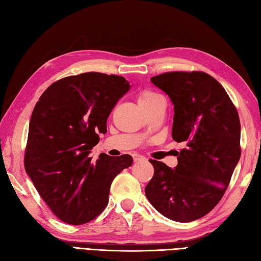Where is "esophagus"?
Listing matches in <instances>:
<instances>
[{
	"mask_svg": "<svg viewBox=\"0 0 261 261\" xmlns=\"http://www.w3.org/2000/svg\"><path fill=\"white\" fill-rule=\"evenodd\" d=\"M134 160H135V163L142 162V160H146V157L142 156V154H139V153H135L134 154Z\"/></svg>",
	"mask_w": 261,
	"mask_h": 261,
	"instance_id": "esophagus-1",
	"label": "esophagus"
}]
</instances>
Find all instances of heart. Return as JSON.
Instances as JSON below:
<instances>
[{"mask_svg":"<svg viewBox=\"0 0 261 261\" xmlns=\"http://www.w3.org/2000/svg\"><path fill=\"white\" fill-rule=\"evenodd\" d=\"M159 97H160L159 94L154 93L152 91L145 90L140 92L139 95H138V103H139L140 107H142V105H147L149 103L156 101V99Z\"/></svg>","mask_w":261,"mask_h":261,"instance_id":"b5f03b06","label":"heart"}]
</instances>
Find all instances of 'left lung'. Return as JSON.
Listing matches in <instances>:
<instances>
[{"label": "left lung", "mask_w": 261, "mask_h": 261, "mask_svg": "<svg viewBox=\"0 0 261 261\" xmlns=\"http://www.w3.org/2000/svg\"><path fill=\"white\" fill-rule=\"evenodd\" d=\"M174 105L171 137L184 142L176 167L149 160L154 173L146 196L160 214L191 222L211 212L239 163L240 120L220 83L203 71H171L150 79Z\"/></svg>", "instance_id": "obj_1"}]
</instances>
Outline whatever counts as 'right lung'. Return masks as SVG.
<instances>
[{
	"label": "right lung",
	"instance_id": "obj_1",
	"mask_svg": "<svg viewBox=\"0 0 261 261\" xmlns=\"http://www.w3.org/2000/svg\"><path fill=\"white\" fill-rule=\"evenodd\" d=\"M130 88L122 76H68L49 86L33 109L24 168L63 222L80 225L101 214L114 177L134 163L130 154L90 157L99 134H107L111 111Z\"/></svg>",
	"mask_w": 261,
	"mask_h": 261
}]
</instances>
